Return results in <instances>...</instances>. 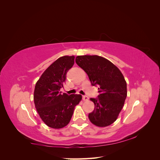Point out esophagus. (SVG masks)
I'll return each mask as SVG.
<instances>
[{
    "instance_id": "1",
    "label": "esophagus",
    "mask_w": 160,
    "mask_h": 160,
    "mask_svg": "<svg viewBox=\"0 0 160 160\" xmlns=\"http://www.w3.org/2000/svg\"><path fill=\"white\" fill-rule=\"evenodd\" d=\"M83 101H88V100H89V98H88V96L83 95Z\"/></svg>"
}]
</instances>
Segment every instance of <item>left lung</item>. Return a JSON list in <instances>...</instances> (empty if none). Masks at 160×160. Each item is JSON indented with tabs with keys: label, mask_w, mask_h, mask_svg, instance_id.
Masks as SVG:
<instances>
[{
	"label": "left lung",
	"mask_w": 160,
	"mask_h": 160,
	"mask_svg": "<svg viewBox=\"0 0 160 160\" xmlns=\"http://www.w3.org/2000/svg\"><path fill=\"white\" fill-rule=\"evenodd\" d=\"M76 63L83 69L93 85L99 86L98 98H91L94 110L88 115L98 127H107L114 123L127 98V83L121 71L111 61L98 55H81Z\"/></svg>",
	"instance_id": "obj_1"
}]
</instances>
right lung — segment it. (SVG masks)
Here are the masks:
<instances>
[{
  "instance_id": "1",
  "label": "right lung",
  "mask_w": 160,
  "mask_h": 160,
  "mask_svg": "<svg viewBox=\"0 0 160 160\" xmlns=\"http://www.w3.org/2000/svg\"><path fill=\"white\" fill-rule=\"evenodd\" d=\"M75 56H62L43 72L34 91V103L42 121L47 126L61 129L70 122L81 95L61 94L66 74L74 65Z\"/></svg>"
}]
</instances>
